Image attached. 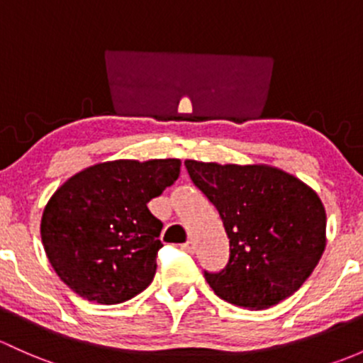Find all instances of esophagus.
Here are the masks:
<instances>
[{
    "label": "esophagus",
    "mask_w": 363,
    "mask_h": 363,
    "mask_svg": "<svg viewBox=\"0 0 363 363\" xmlns=\"http://www.w3.org/2000/svg\"><path fill=\"white\" fill-rule=\"evenodd\" d=\"M181 249L184 250V252H189V254H193V252L196 250V245H194V242H191V240H189V242H186L184 245L181 247Z\"/></svg>",
    "instance_id": "34e87169"
}]
</instances>
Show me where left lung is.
Returning <instances> with one entry per match:
<instances>
[{
	"label": "left lung",
	"instance_id": "8db88e82",
	"mask_svg": "<svg viewBox=\"0 0 363 363\" xmlns=\"http://www.w3.org/2000/svg\"><path fill=\"white\" fill-rule=\"evenodd\" d=\"M184 165L230 238L226 268L205 273L212 291L245 310H266L292 296L327 245L325 207L315 189L264 163L186 160Z\"/></svg>",
	"mask_w": 363,
	"mask_h": 363
}]
</instances>
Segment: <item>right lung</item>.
<instances>
[{
  "label": "right lung",
  "instance_id": "obj_1",
  "mask_svg": "<svg viewBox=\"0 0 363 363\" xmlns=\"http://www.w3.org/2000/svg\"><path fill=\"white\" fill-rule=\"evenodd\" d=\"M181 160H111L59 186L41 216V242L57 277L83 299L120 304L151 284L163 224L147 208L174 184Z\"/></svg>",
  "mask_w": 363,
  "mask_h": 363
}]
</instances>
